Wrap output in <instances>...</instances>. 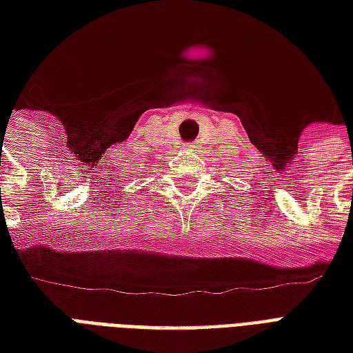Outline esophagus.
I'll list each match as a JSON object with an SVG mask.
<instances>
[{
	"label": "esophagus",
	"instance_id": "esophagus-1",
	"mask_svg": "<svg viewBox=\"0 0 353 353\" xmlns=\"http://www.w3.org/2000/svg\"><path fill=\"white\" fill-rule=\"evenodd\" d=\"M196 143H187V150H196Z\"/></svg>",
	"mask_w": 353,
	"mask_h": 353
}]
</instances>
